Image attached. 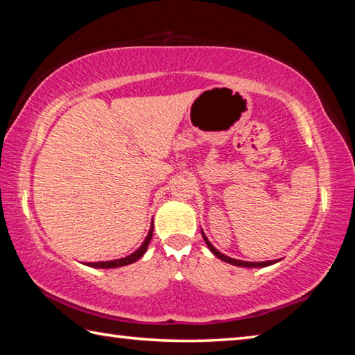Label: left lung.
I'll use <instances>...</instances> for the list:
<instances>
[{
	"label": "left lung",
	"instance_id": "obj_1",
	"mask_svg": "<svg viewBox=\"0 0 355 355\" xmlns=\"http://www.w3.org/2000/svg\"><path fill=\"white\" fill-rule=\"evenodd\" d=\"M202 236L205 239V243L208 245V249L213 252V254L219 258V260L225 261V263H230V264H235V266H243V268H264V266H269V264H274L275 261H261V263H252V261H243V260H235V258H230L224 254H220V252L214 248V245L208 241V238L205 236V233L202 232Z\"/></svg>",
	"mask_w": 355,
	"mask_h": 355
}]
</instances>
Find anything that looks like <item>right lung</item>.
Wrapping results in <instances>:
<instances>
[{"label":"right lung","instance_id":"1","mask_svg":"<svg viewBox=\"0 0 355 355\" xmlns=\"http://www.w3.org/2000/svg\"><path fill=\"white\" fill-rule=\"evenodd\" d=\"M152 235H153V225L152 228H150L148 235L146 238V241L142 243V245L139 249H137L136 252H133V254L125 257V258H119V260H111V261H97V263H87V266L91 268H101V269H110V268H120V266H127V264H131L139 260V258L146 254V250L148 248V243L150 239H152Z\"/></svg>","mask_w":355,"mask_h":355}]
</instances>
